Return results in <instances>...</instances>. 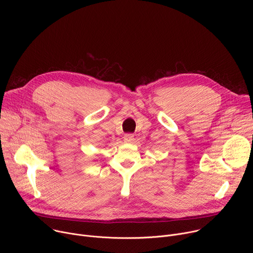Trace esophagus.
<instances>
[{"mask_svg":"<svg viewBox=\"0 0 253 253\" xmlns=\"http://www.w3.org/2000/svg\"><path fill=\"white\" fill-rule=\"evenodd\" d=\"M134 140V135L131 134V133H128V134H125L124 135V141L129 143V142H132Z\"/></svg>","mask_w":253,"mask_h":253,"instance_id":"34e87169","label":"esophagus"}]
</instances>
